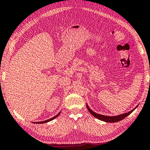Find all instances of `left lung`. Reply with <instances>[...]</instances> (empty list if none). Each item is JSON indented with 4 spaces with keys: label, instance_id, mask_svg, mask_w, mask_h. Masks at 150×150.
Masks as SVG:
<instances>
[{
    "label": "left lung",
    "instance_id": "obj_1",
    "mask_svg": "<svg viewBox=\"0 0 150 150\" xmlns=\"http://www.w3.org/2000/svg\"><path fill=\"white\" fill-rule=\"evenodd\" d=\"M137 107L134 108L133 110H131V111L126 112V113H123L122 115H117V116H105V115H100L98 113H96L95 112H94L93 110H92L91 109H90L88 105L86 104V107L88 109V111L91 112V113L93 115L94 117H96V119H99V120L103 121L105 122H108V123H115V122H118L120 121L121 120H123L124 118H125L126 117H127L129 115H130L131 112H132L133 110H134L135 109H136Z\"/></svg>",
    "mask_w": 150,
    "mask_h": 150
}]
</instances>
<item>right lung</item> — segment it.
<instances>
[{
	"label": "right lung",
	"mask_w": 150,
	"mask_h": 150,
	"mask_svg": "<svg viewBox=\"0 0 150 150\" xmlns=\"http://www.w3.org/2000/svg\"><path fill=\"white\" fill-rule=\"evenodd\" d=\"M60 112H61V111L59 112V113L57 114V115H56V116H55V117H52V118L50 119H47V120H46V121H40V122H34V123H38V124H40V123H47V122H49V121H52V120H54V119H56V117H57V116H58V115H59V114H60Z\"/></svg>",
	"instance_id": "right-lung-1"
}]
</instances>
